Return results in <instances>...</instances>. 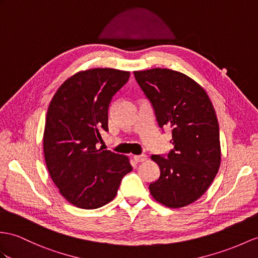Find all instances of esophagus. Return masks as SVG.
<instances>
[{"label": "esophagus", "instance_id": "esophagus-1", "mask_svg": "<svg viewBox=\"0 0 258 258\" xmlns=\"http://www.w3.org/2000/svg\"><path fill=\"white\" fill-rule=\"evenodd\" d=\"M134 160L137 163H140V162H144L147 160V155L146 154H140V155H135L134 156Z\"/></svg>", "mask_w": 258, "mask_h": 258}]
</instances>
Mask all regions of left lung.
<instances>
[{"label": "left lung", "mask_w": 258, "mask_h": 258, "mask_svg": "<svg viewBox=\"0 0 258 258\" xmlns=\"http://www.w3.org/2000/svg\"><path fill=\"white\" fill-rule=\"evenodd\" d=\"M134 73L159 127L172 130L173 150L151 156L161 173L150 192L168 208L190 205L208 189L221 162L215 108L203 87L183 73L161 68Z\"/></svg>", "instance_id": "1"}]
</instances>
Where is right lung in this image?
Returning <instances> with one entry per match:
<instances>
[{
  "instance_id": "obj_1",
  "label": "right lung",
  "mask_w": 258,
  "mask_h": 258,
  "mask_svg": "<svg viewBox=\"0 0 258 258\" xmlns=\"http://www.w3.org/2000/svg\"><path fill=\"white\" fill-rule=\"evenodd\" d=\"M129 77L130 72L108 68L82 71L50 102L43 134L46 165L60 194L79 208L111 202L133 169L127 156L96 148L100 131H108L111 99Z\"/></svg>"
}]
</instances>
